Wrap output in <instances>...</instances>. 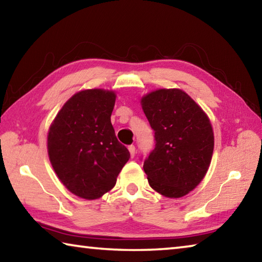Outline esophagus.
I'll return each instance as SVG.
<instances>
[{"mask_svg": "<svg viewBox=\"0 0 262 262\" xmlns=\"http://www.w3.org/2000/svg\"><path fill=\"white\" fill-rule=\"evenodd\" d=\"M128 150H129V152H130V156L132 157H134L135 156V154H136V149H135V145H129V147H128Z\"/></svg>", "mask_w": 262, "mask_h": 262, "instance_id": "1", "label": "esophagus"}]
</instances>
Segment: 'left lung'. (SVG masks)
Listing matches in <instances>:
<instances>
[{"label": "left lung", "instance_id": "obj_1", "mask_svg": "<svg viewBox=\"0 0 262 262\" xmlns=\"http://www.w3.org/2000/svg\"><path fill=\"white\" fill-rule=\"evenodd\" d=\"M141 104L155 132V148L143 163L149 185L165 196H184L210 165L214 133L209 119L179 89L154 91Z\"/></svg>", "mask_w": 262, "mask_h": 262}]
</instances>
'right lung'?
<instances>
[{
  "mask_svg": "<svg viewBox=\"0 0 262 262\" xmlns=\"http://www.w3.org/2000/svg\"><path fill=\"white\" fill-rule=\"evenodd\" d=\"M115 95L100 89L74 95L48 132V155L61 183L86 200L114 187L130 154L111 123Z\"/></svg>",
  "mask_w": 262,
  "mask_h": 262,
  "instance_id": "obj_1",
  "label": "right lung"
}]
</instances>
